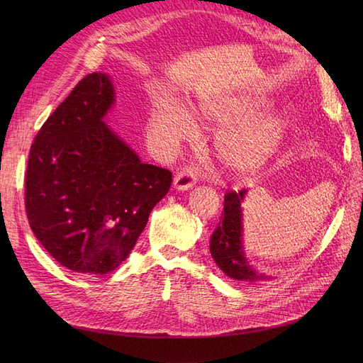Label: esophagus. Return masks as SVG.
Instances as JSON below:
<instances>
[{
	"label": "esophagus",
	"instance_id": "obj_1",
	"mask_svg": "<svg viewBox=\"0 0 363 363\" xmlns=\"http://www.w3.org/2000/svg\"><path fill=\"white\" fill-rule=\"evenodd\" d=\"M195 183H196V174L191 168L180 169L174 177V188L177 191L191 189Z\"/></svg>",
	"mask_w": 363,
	"mask_h": 363
}]
</instances>
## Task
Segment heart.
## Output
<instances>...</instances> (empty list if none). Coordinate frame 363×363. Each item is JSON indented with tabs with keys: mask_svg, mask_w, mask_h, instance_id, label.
Masks as SVG:
<instances>
[{
	"mask_svg": "<svg viewBox=\"0 0 363 363\" xmlns=\"http://www.w3.org/2000/svg\"><path fill=\"white\" fill-rule=\"evenodd\" d=\"M265 104L248 94L206 95L194 104L191 115L201 124H230L213 139V152L224 168L245 174L262 167L277 151L288 131L283 113H257ZM151 130L164 144L175 147L192 133V124L182 108L160 104L151 112Z\"/></svg>",
	"mask_w": 363,
	"mask_h": 363,
	"instance_id": "heart-1",
	"label": "heart"
}]
</instances>
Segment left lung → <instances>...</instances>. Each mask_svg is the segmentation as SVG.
Masks as SVG:
<instances>
[{"label": "left lung", "instance_id": "8db88e82", "mask_svg": "<svg viewBox=\"0 0 363 363\" xmlns=\"http://www.w3.org/2000/svg\"><path fill=\"white\" fill-rule=\"evenodd\" d=\"M247 189L230 191L224 196V212L211 238V255L227 277L245 283L271 280L250 265L242 245V203Z\"/></svg>", "mask_w": 363, "mask_h": 363}]
</instances>
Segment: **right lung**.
I'll list each match as a JSON object with an SVG mask.
<instances>
[{
	"label": "right lung",
	"instance_id": "add662e5",
	"mask_svg": "<svg viewBox=\"0 0 363 363\" xmlns=\"http://www.w3.org/2000/svg\"><path fill=\"white\" fill-rule=\"evenodd\" d=\"M113 101L108 75H86L30 148V227L43 248L74 272L106 274L119 267L172 182L171 171L142 163L104 124Z\"/></svg>",
	"mask_w": 363,
	"mask_h": 363
}]
</instances>
